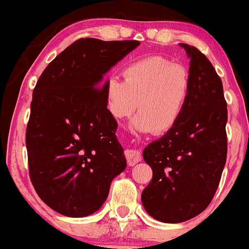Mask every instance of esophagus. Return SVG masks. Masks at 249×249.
<instances>
[{
  "instance_id": "esophagus-1",
  "label": "esophagus",
  "mask_w": 249,
  "mask_h": 249,
  "mask_svg": "<svg viewBox=\"0 0 249 249\" xmlns=\"http://www.w3.org/2000/svg\"><path fill=\"white\" fill-rule=\"evenodd\" d=\"M125 158H126L128 166H133L142 160V153L137 150H126L125 151Z\"/></svg>"
}]
</instances>
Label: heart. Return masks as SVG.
<instances>
[{"label": "heart", "instance_id": "1", "mask_svg": "<svg viewBox=\"0 0 249 249\" xmlns=\"http://www.w3.org/2000/svg\"><path fill=\"white\" fill-rule=\"evenodd\" d=\"M123 78L112 76L105 83V105L113 118H126L137 107L132 125L139 132L162 134L176 127L192 91L186 68L151 55L125 67Z\"/></svg>", "mask_w": 249, "mask_h": 249}]
</instances>
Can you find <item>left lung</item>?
I'll return each mask as SVG.
<instances>
[{
	"instance_id": "left-lung-1",
	"label": "left lung",
	"mask_w": 249,
	"mask_h": 249,
	"mask_svg": "<svg viewBox=\"0 0 249 249\" xmlns=\"http://www.w3.org/2000/svg\"><path fill=\"white\" fill-rule=\"evenodd\" d=\"M180 45L191 58L192 91L186 110L176 127L142 152L153 176L142 202L151 216L168 224L206 210L227 158V103L221 78L196 47Z\"/></svg>"
}]
</instances>
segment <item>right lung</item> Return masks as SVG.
Segmentation results:
<instances>
[{
	"mask_svg": "<svg viewBox=\"0 0 249 249\" xmlns=\"http://www.w3.org/2000/svg\"><path fill=\"white\" fill-rule=\"evenodd\" d=\"M139 41L81 38L49 63L33 92L25 132L29 176L43 202L65 216L98 211L126 167L105 73Z\"/></svg>",
	"mask_w": 249,
	"mask_h": 249,
	"instance_id": "1",
	"label": "right lung"
}]
</instances>
